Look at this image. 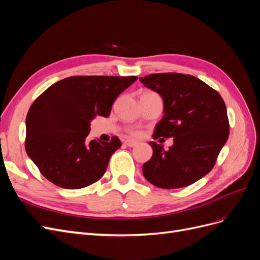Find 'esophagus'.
<instances>
[{"mask_svg": "<svg viewBox=\"0 0 260 260\" xmlns=\"http://www.w3.org/2000/svg\"><path fill=\"white\" fill-rule=\"evenodd\" d=\"M124 144L129 146V147H133V146L137 145V142H136V141H132V140H127V141H124Z\"/></svg>", "mask_w": 260, "mask_h": 260, "instance_id": "obj_1", "label": "esophagus"}]
</instances>
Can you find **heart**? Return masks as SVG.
<instances>
[{
  "label": "heart",
  "mask_w": 260,
  "mask_h": 260,
  "mask_svg": "<svg viewBox=\"0 0 260 260\" xmlns=\"http://www.w3.org/2000/svg\"><path fill=\"white\" fill-rule=\"evenodd\" d=\"M132 135H135V136H137V135H138V132H136V131H133V132H132Z\"/></svg>",
  "instance_id": "b5f03b06"
}]
</instances>
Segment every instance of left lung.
Segmentation results:
<instances>
[{
    "label": "left lung",
    "mask_w": 260,
    "mask_h": 260,
    "mask_svg": "<svg viewBox=\"0 0 260 260\" xmlns=\"http://www.w3.org/2000/svg\"><path fill=\"white\" fill-rule=\"evenodd\" d=\"M140 81L164 101V116L154 139L174 138L168 151L151 142L153 156L143 165L145 179L160 188L193 184L214 168L229 138L226 107L220 94L191 75L164 73Z\"/></svg>",
    "instance_id": "8db88e82"
}]
</instances>
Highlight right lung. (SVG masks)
I'll list each match as a JSON object with an SVG mask.
<instances>
[{
	"mask_svg": "<svg viewBox=\"0 0 260 260\" xmlns=\"http://www.w3.org/2000/svg\"><path fill=\"white\" fill-rule=\"evenodd\" d=\"M136 76H74L52 84L30 106L26 117L28 156L55 185L77 190L105 174L120 140L88 141L94 117H108L117 96Z\"/></svg>",
	"mask_w": 260,
	"mask_h": 260,
	"instance_id": "1",
	"label": "right lung"
}]
</instances>
